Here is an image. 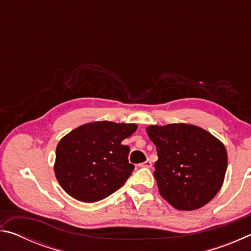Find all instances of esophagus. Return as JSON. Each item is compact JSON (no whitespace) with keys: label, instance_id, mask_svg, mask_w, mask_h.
<instances>
[{"label":"esophagus","instance_id":"obj_1","mask_svg":"<svg viewBox=\"0 0 251 251\" xmlns=\"http://www.w3.org/2000/svg\"><path fill=\"white\" fill-rule=\"evenodd\" d=\"M151 161L150 160V159H147L145 163H143V164H139V167H145V168H151Z\"/></svg>","mask_w":251,"mask_h":251}]
</instances>
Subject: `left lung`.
Masks as SVG:
<instances>
[{"mask_svg": "<svg viewBox=\"0 0 251 251\" xmlns=\"http://www.w3.org/2000/svg\"><path fill=\"white\" fill-rule=\"evenodd\" d=\"M146 131L157 148L154 176L160 196L178 210H195L209 202L226 175L224 144L201 127L185 123L151 125Z\"/></svg>", "mask_w": 251, "mask_h": 251, "instance_id": "obj_1", "label": "left lung"}]
</instances>
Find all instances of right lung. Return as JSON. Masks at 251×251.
Returning <instances> with one entry per match:
<instances>
[{
	"instance_id": "obj_1",
	"label": "right lung",
	"mask_w": 251,
	"mask_h": 251,
	"mask_svg": "<svg viewBox=\"0 0 251 251\" xmlns=\"http://www.w3.org/2000/svg\"><path fill=\"white\" fill-rule=\"evenodd\" d=\"M136 124L94 122L65 135L56 147L54 173L58 184L75 199L95 202L115 193L134 171L125 138Z\"/></svg>"
}]
</instances>
